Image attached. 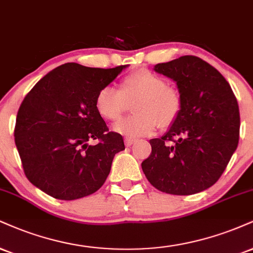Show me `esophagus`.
Masks as SVG:
<instances>
[{"label": "esophagus", "instance_id": "esophagus-1", "mask_svg": "<svg viewBox=\"0 0 253 253\" xmlns=\"http://www.w3.org/2000/svg\"><path fill=\"white\" fill-rule=\"evenodd\" d=\"M134 142H135V139H133V138H126V139H125V145H126L127 147L132 146L133 144H134Z\"/></svg>", "mask_w": 253, "mask_h": 253}]
</instances>
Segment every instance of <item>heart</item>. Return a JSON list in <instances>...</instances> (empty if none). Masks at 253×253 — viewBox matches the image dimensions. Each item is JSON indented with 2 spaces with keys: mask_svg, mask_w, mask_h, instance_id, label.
<instances>
[{
  "mask_svg": "<svg viewBox=\"0 0 253 253\" xmlns=\"http://www.w3.org/2000/svg\"><path fill=\"white\" fill-rule=\"evenodd\" d=\"M134 115L119 121L115 132L126 136L152 134L160 127L169 128L180 115L182 99L174 87L150 69L141 68L129 73L121 81L120 90L106 86L95 97V108L100 117L108 121H118L133 102Z\"/></svg>",
  "mask_w": 253,
  "mask_h": 253,
  "instance_id": "1",
  "label": "heart"
}]
</instances>
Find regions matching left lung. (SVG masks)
I'll return each mask as SVG.
<instances>
[{
    "label": "left lung",
    "instance_id": "1",
    "mask_svg": "<svg viewBox=\"0 0 253 253\" xmlns=\"http://www.w3.org/2000/svg\"><path fill=\"white\" fill-rule=\"evenodd\" d=\"M154 71L176 82L180 115L141 167L161 192L190 196L218 181L238 146L239 108L229 82L210 63L185 55L158 63Z\"/></svg>",
    "mask_w": 253,
    "mask_h": 253
}]
</instances>
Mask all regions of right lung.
Returning <instances> with one entry per match:
<instances>
[{
	"instance_id": "1",
	"label": "right lung",
	"mask_w": 253,
	"mask_h": 253,
	"mask_svg": "<svg viewBox=\"0 0 253 253\" xmlns=\"http://www.w3.org/2000/svg\"><path fill=\"white\" fill-rule=\"evenodd\" d=\"M126 67L65 63L27 94L14 135L24 174L34 186L61 200L84 198L102 186L125 145L119 133L108 132L95 97ZM92 139L98 144H88Z\"/></svg>"
}]
</instances>
